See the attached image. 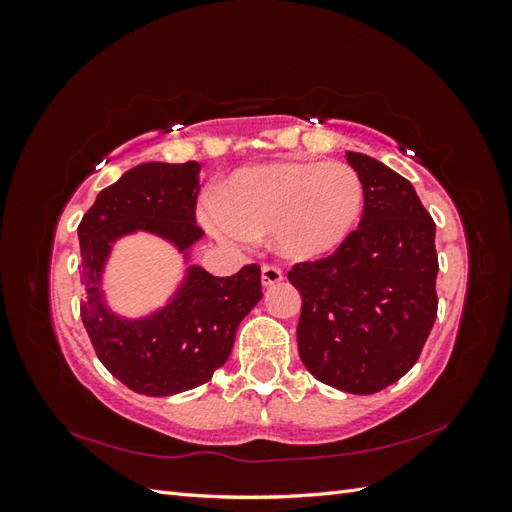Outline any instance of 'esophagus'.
Masks as SVG:
<instances>
[{"label":"esophagus","mask_w":512,"mask_h":512,"mask_svg":"<svg viewBox=\"0 0 512 512\" xmlns=\"http://www.w3.org/2000/svg\"><path fill=\"white\" fill-rule=\"evenodd\" d=\"M260 280L265 286H275L280 284L284 280L282 275V269L275 267V265H262V271H260Z\"/></svg>","instance_id":"esophagus-1"}]
</instances>
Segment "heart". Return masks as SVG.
Wrapping results in <instances>:
<instances>
[{
  "instance_id": "obj_1",
  "label": "heart",
  "mask_w": 512,
  "mask_h": 512,
  "mask_svg": "<svg viewBox=\"0 0 512 512\" xmlns=\"http://www.w3.org/2000/svg\"><path fill=\"white\" fill-rule=\"evenodd\" d=\"M363 183L344 162H280L239 170L226 205L207 200L205 222L222 241L275 235L277 250L312 260L337 250L359 222Z\"/></svg>"
}]
</instances>
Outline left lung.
<instances>
[{
    "mask_svg": "<svg viewBox=\"0 0 512 512\" xmlns=\"http://www.w3.org/2000/svg\"><path fill=\"white\" fill-rule=\"evenodd\" d=\"M363 215L337 250L288 271L301 292L299 356L333 389L371 395L406 376L438 316L436 224L412 183L346 151Z\"/></svg>",
    "mask_w": 512,
    "mask_h": 512,
    "instance_id": "8db88e82",
    "label": "left lung"
}]
</instances>
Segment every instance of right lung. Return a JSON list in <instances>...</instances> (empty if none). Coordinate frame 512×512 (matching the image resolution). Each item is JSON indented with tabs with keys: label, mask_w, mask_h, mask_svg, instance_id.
Returning <instances> with one entry per match:
<instances>
[{
	"label": "right lung",
	"mask_w": 512,
	"mask_h": 512,
	"mask_svg": "<svg viewBox=\"0 0 512 512\" xmlns=\"http://www.w3.org/2000/svg\"><path fill=\"white\" fill-rule=\"evenodd\" d=\"M198 162L134 166L104 188L79 224L81 318L98 359L111 374L149 397L190 391L211 380L230 356L241 320L262 299L260 267L245 265L230 277L190 267L177 294L160 312L141 320L115 316L100 290L111 245L147 230L188 254L203 237L196 224Z\"/></svg>",
	"instance_id": "right-lung-1"
}]
</instances>
